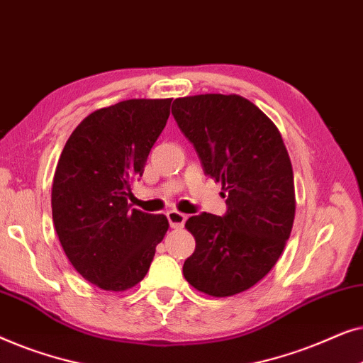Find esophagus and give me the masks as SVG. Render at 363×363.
<instances>
[{
    "label": "esophagus",
    "mask_w": 363,
    "mask_h": 363,
    "mask_svg": "<svg viewBox=\"0 0 363 363\" xmlns=\"http://www.w3.org/2000/svg\"><path fill=\"white\" fill-rule=\"evenodd\" d=\"M167 218H168V223H170L172 228H183L186 221V215H183V213L177 211V210H170L167 211Z\"/></svg>",
    "instance_id": "obj_1"
}]
</instances>
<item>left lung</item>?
<instances>
[{
    "label": "left lung",
    "instance_id": "left-lung-1",
    "mask_svg": "<svg viewBox=\"0 0 363 363\" xmlns=\"http://www.w3.org/2000/svg\"><path fill=\"white\" fill-rule=\"evenodd\" d=\"M172 113L206 175L221 183L225 216L188 218L195 252L183 276L213 297L259 282L284 251L296 215L294 173L281 132L247 99L201 94L175 99Z\"/></svg>",
    "mask_w": 363,
    "mask_h": 363
}]
</instances>
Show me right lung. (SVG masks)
Here are the masks:
<instances>
[{"label":"right lung","instance_id":"add662e5","mask_svg":"<svg viewBox=\"0 0 363 363\" xmlns=\"http://www.w3.org/2000/svg\"><path fill=\"white\" fill-rule=\"evenodd\" d=\"M172 99H130L89 113L71 133L52 180V221L79 274L104 291H127L148 272L168 230L165 215L128 205Z\"/></svg>","mask_w":363,"mask_h":363}]
</instances>
